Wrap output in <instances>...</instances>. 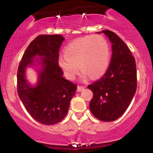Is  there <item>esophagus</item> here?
Returning a JSON list of instances; mask_svg holds the SVG:
<instances>
[{
    "mask_svg": "<svg viewBox=\"0 0 153 153\" xmlns=\"http://www.w3.org/2000/svg\"><path fill=\"white\" fill-rule=\"evenodd\" d=\"M85 89V86H79L77 87V92H81Z\"/></svg>",
    "mask_w": 153,
    "mask_h": 153,
    "instance_id": "34e87169",
    "label": "esophagus"
}]
</instances>
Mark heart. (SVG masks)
<instances>
[{"label":"heart","mask_w":153,"mask_h":153,"mask_svg":"<svg viewBox=\"0 0 153 153\" xmlns=\"http://www.w3.org/2000/svg\"><path fill=\"white\" fill-rule=\"evenodd\" d=\"M108 43L102 35H88L75 39L65 50V56L58 58V65L69 79H74L79 71L83 77L92 79L102 76L110 63Z\"/></svg>","instance_id":"obj_1"}]
</instances>
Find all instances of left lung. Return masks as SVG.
Returning <instances> with one entry per match:
<instances>
[{"instance_id":"left-lung-1","label":"left lung","mask_w":153,"mask_h":153,"mask_svg":"<svg viewBox=\"0 0 153 153\" xmlns=\"http://www.w3.org/2000/svg\"><path fill=\"white\" fill-rule=\"evenodd\" d=\"M112 44V56L105 74L88 85L93 93L90 109L100 120H116L128 108L137 91L135 59L125 43L112 31L102 30Z\"/></svg>"}]
</instances>
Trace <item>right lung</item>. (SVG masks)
<instances>
[{
    "mask_svg": "<svg viewBox=\"0 0 153 153\" xmlns=\"http://www.w3.org/2000/svg\"><path fill=\"white\" fill-rule=\"evenodd\" d=\"M64 39L60 35H39L27 47L18 68L19 97L32 118L43 125L56 124L65 117L77 88L64 79L58 65L60 47ZM28 67L38 73L35 85L26 79Z\"/></svg>",
    "mask_w": 153,
    "mask_h": 153,
    "instance_id": "obj_1",
    "label": "right lung"
}]
</instances>
